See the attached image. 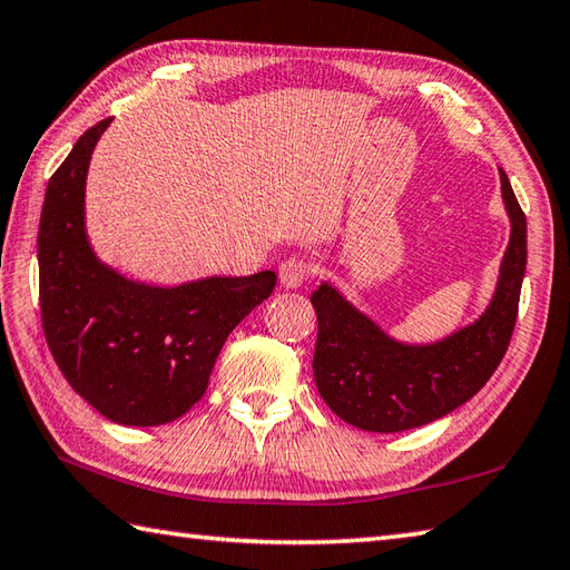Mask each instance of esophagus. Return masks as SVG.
<instances>
[{
  "label": "esophagus",
  "instance_id": "obj_1",
  "mask_svg": "<svg viewBox=\"0 0 570 570\" xmlns=\"http://www.w3.org/2000/svg\"><path fill=\"white\" fill-rule=\"evenodd\" d=\"M308 274H311L308 264L301 259V256H288V259H284L282 266H278V278H282V284L286 288L304 286Z\"/></svg>",
  "mask_w": 570,
  "mask_h": 570
}]
</instances>
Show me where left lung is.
<instances>
[{
    "instance_id": "left-lung-1",
    "label": "left lung",
    "mask_w": 570,
    "mask_h": 570,
    "mask_svg": "<svg viewBox=\"0 0 570 570\" xmlns=\"http://www.w3.org/2000/svg\"><path fill=\"white\" fill-rule=\"evenodd\" d=\"M501 199L509 215V247L484 314L432 343L390 336L336 286L311 294L318 318L314 377L321 397L348 425L365 432H403L450 415L474 397L504 358L514 333L523 272L527 215L504 170Z\"/></svg>"
}]
</instances>
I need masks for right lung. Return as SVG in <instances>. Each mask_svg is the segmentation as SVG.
Here are the masks:
<instances>
[{
	"label": "right lung",
	"instance_id": "obj_1",
	"mask_svg": "<svg viewBox=\"0 0 570 570\" xmlns=\"http://www.w3.org/2000/svg\"><path fill=\"white\" fill-rule=\"evenodd\" d=\"M100 120L51 175L39 222V298L49 351L66 381L118 425L173 422L205 395L234 326L269 298L274 272L153 286L96 256L86 232V177Z\"/></svg>",
	"mask_w": 570,
	"mask_h": 570
}]
</instances>
